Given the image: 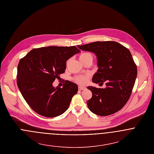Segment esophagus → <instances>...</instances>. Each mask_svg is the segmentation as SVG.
Here are the masks:
<instances>
[{"label": "esophagus", "mask_w": 154, "mask_h": 154, "mask_svg": "<svg viewBox=\"0 0 154 154\" xmlns=\"http://www.w3.org/2000/svg\"><path fill=\"white\" fill-rule=\"evenodd\" d=\"M78 88L79 90H85L86 89L85 87H82V86H79Z\"/></svg>", "instance_id": "1"}]
</instances>
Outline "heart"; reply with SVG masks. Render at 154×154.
Listing matches in <instances>:
<instances>
[{
    "label": "heart",
    "instance_id": "b5f03b06",
    "mask_svg": "<svg viewBox=\"0 0 154 154\" xmlns=\"http://www.w3.org/2000/svg\"><path fill=\"white\" fill-rule=\"evenodd\" d=\"M89 58L92 59V55L88 52L82 53L79 55V59L82 63L84 62L85 60H87ZM88 79H89V76L88 75H78L74 78V80L75 82L82 85H84L87 84V82L88 81Z\"/></svg>",
    "mask_w": 154,
    "mask_h": 154
}]
</instances>
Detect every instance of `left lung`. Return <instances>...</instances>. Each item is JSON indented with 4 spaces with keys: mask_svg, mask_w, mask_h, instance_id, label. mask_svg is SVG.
Here are the masks:
<instances>
[{
    "mask_svg": "<svg viewBox=\"0 0 154 154\" xmlns=\"http://www.w3.org/2000/svg\"><path fill=\"white\" fill-rule=\"evenodd\" d=\"M82 50L94 53L98 69L92 82L106 88L88 87L92 94L87 101L89 109L101 116H107L121 110L128 101L137 76V66L128 48L112 41L96 42L78 45Z\"/></svg>",
    "mask_w": 154,
    "mask_h": 154,
    "instance_id": "8db88e82",
    "label": "left lung"
}]
</instances>
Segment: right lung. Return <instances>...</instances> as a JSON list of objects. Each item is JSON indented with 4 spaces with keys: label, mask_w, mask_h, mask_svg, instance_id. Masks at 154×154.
I'll use <instances>...</instances> for the list:
<instances>
[{
    "label": "right lung",
    "mask_w": 154,
    "mask_h": 154,
    "mask_svg": "<svg viewBox=\"0 0 154 154\" xmlns=\"http://www.w3.org/2000/svg\"><path fill=\"white\" fill-rule=\"evenodd\" d=\"M80 50L75 46H50L31 50L21 59L17 69V85L29 106L47 117L58 116L67 110L78 85L65 81L63 88L53 82L66 69V61Z\"/></svg>",
    "instance_id": "right-lung-1"
}]
</instances>
